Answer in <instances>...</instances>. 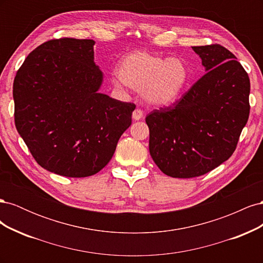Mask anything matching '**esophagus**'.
I'll return each instance as SVG.
<instances>
[{"label": "esophagus", "mask_w": 263, "mask_h": 263, "mask_svg": "<svg viewBox=\"0 0 263 263\" xmlns=\"http://www.w3.org/2000/svg\"><path fill=\"white\" fill-rule=\"evenodd\" d=\"M142 116H144V113H142V110L140 108H136L133 112V118L135 121H139V119L142 118Z\"/></svg>", "instance_id": "esophagus-1"}]
</instances>
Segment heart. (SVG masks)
<instances>
[{
	"mask_svg": "<svg viewBox=\"0 0 263 263\" xmlns=\"http://www.w3.org/2000/svg\"><path fill=\"white\" fill-rule=\"evenodd\" d=\"M119 80L141 91L144 98L155 105H170L182 94L189 82V71L180 58H166L147 51H133L119 61L117 67Z\"/></svg>",
	"mask_w": 263,
	"mask_h": 263,
	"instance_id": "b5f03b06",
	"label": "heart"
}]
</instances>
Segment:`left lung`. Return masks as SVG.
<instances>
[{
	"label": "left lung",
	"mask_w": 263,
	"mask_h": 263,
	"mask_svg": "<svg viewBox=\"0 0 263 263\" xmlns=\"http://www.w3.org/2000/svg\"><path fill=\"white\" fill-rule=\"evenodd\" d=\"M192 48L208 72L146 117L150 156L172 178L200 177L228 160L250 112V80L235 54L218 44Z\"/></svg>",
	"instance_id": "1"
}]
</instances>
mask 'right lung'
I'll return each instance as SVG.
<instances>
[{
  "label": "right lung",
  "instance_id": "obj_1",
  "mask_svg": "<svg viewBox=\"0 0 263 263\" xmlns=\"http://www.w3.org/2000/svg\"><path fill=\"white\" fill-rule=\"evenodd\" d=\"M94 44L50 39L27 55L14 79L18 134L39 165L63 177H90L104 168L136 107L98 92L103 74Z\"/></svg>",
  "mask_w": 263,
  "mask_h": 263
}]
</instances>
